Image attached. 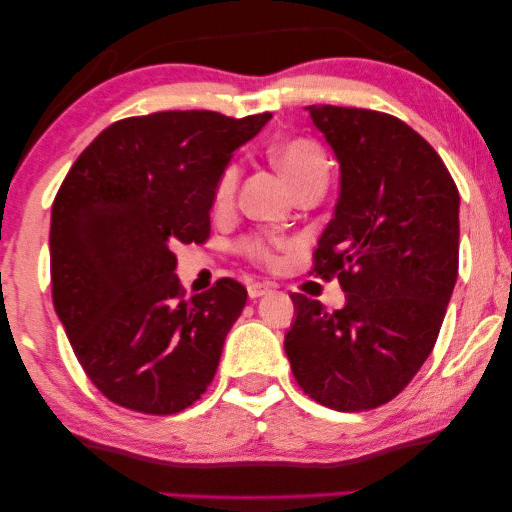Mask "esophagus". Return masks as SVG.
<instances>
[{
    "label": "esophagus",
    "instance_id": "esophagus-1",
    "mask_svg": "<svg viewBox=\"0 0 512 512\" xmlns=\"http://www.w3.org/2000/svg\"><path fill=\"white\" fill-rule=\"evenodd\" d=\"M247 292H249L251 299H258V297L270 295L272 288L265 286V283H256V281H254V283H249V286H247Z\"/></svg>",
    "mask_w": 512,
    "mask_h": 512
}]
</instances>
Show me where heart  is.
<instances>
[{"mask_svg": "<svg viewBox=\"0 0 512 512\" xmlns=\"http://www.w3.org/2000/svg\"><path fill=\"white\" fill-rule=\"evenodd\" d=\"M272 161L292 186H297L301 179L311 177L315 172H326V158L320 152V147H317L315 142L304 140V138L279 142V145L272 149ZM238 181H240V167L236 163L226 165V170L222 172V177L217 181V188H215L217 208H224L231 204L233 197H236ZM279 247L281 242L263 240V238H254L245 245L247 254L261 263H274L276 261L274 249Z\"/></svg>", "mask_w": 512, "mask_h": 512, "instance_id": "1", "label": "heart"}]
</instances>
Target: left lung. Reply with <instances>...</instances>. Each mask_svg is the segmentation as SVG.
I'll return each mask as SVG.
<instances>
[{
  "label": "left lung",
  "mask_w": 512,
  "mask_h": 512,
  "mask_svg": "<svg viewBox=\"0 0 512 512\" xmlns=\"http://www.w3.org/2000/svg\"><path fill=\"white\" fill-rule=\"evenodd\" d=\"M340 165L333 220L315 272L338 274L345 306L290 295L292 374L333 410H370L397 397L438 338L458 276L460 197L442 158L397 117L306 106Z\"/></svg>",
  "instance_id": "left-lung-1"
}]
</instances>
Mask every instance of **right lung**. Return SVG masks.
<instances>
[{
	"mask_svg": "<svg viewBox=\"0 0 512 512\" xmlns=\"http://www.w3.org/2000/svg\"><path fill=\"white\" fill-rule=\"evenodd\" d=\"M270 117H129L67 172L49 229L54 308L88 379L115 404L172 415L211 385L247 290L220 279L183 299L172 249L208 238L217 181Z\"/></svg>",
	"mask_w": 512,
	"mask_h": 512,
	"instance_id": "add662e5",
	"label": "right lung"
}]
</instances>
